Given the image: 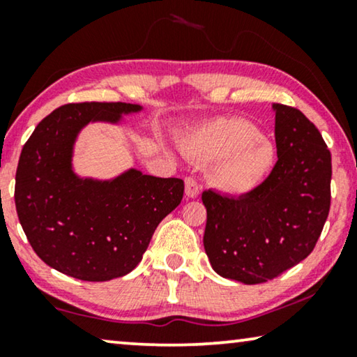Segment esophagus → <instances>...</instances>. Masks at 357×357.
<instances>
[{
	"label": "esophagus",
	"instance_id": "1",
	"mask_svg": "<svg viewBox=\"0 0 357 357\" xmlns=\"http://www.w3.org/2000/svg\"><path fill=\"white\" fill-rule=\"evenodd\" d=\"M198 193H199V185L197 180L193 177L185 178V195H187L188 198H197Z\"/></svg>",
	"mask_w": 357,
	"mask_h": 357
}]
</instances>
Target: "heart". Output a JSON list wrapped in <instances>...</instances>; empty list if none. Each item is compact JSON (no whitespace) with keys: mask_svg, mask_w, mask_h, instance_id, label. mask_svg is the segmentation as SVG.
Here are the masks:
<instances>
[{"mask_svg":"<svg viewBox=\"0 0 357 357\" xmlns=\"http://www.w3.org/2000/svg\"><path fill=\"white\" fill-rule=\"evenodd\" d=\"M193 159L211 162L214 187L224 193L243 195L255 190L275 165L273 144L245 119H221L190 133L183 141Z\"/></svg>","mask_w":357,"mask_h":357,"instance_id":"obj_1","label":"heart"}]
</instances>
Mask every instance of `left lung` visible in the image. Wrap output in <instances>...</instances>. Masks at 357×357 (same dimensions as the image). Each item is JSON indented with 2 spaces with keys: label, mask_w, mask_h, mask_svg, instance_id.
I'll use <instances>...</instances> for the list:
<instances>
[{
  "label": "left lung",
  "mask_w": 357,
  "mask_h": 357,
  "mask_svg": "<svg viewBox=\"0 0 357 357\" xmlns=\"http://www.w3.org/2000/svg\"><path fill=\"white\" fill-rule=\"evenodd\" d=\"M273 109L278 160L270 175L238 198L202 195L213 270L243 284L270 281L309 257L330 213L331 154L320 131L294 107Z\"/></svg>",
  "instance_id": "1"
}]
</instances>
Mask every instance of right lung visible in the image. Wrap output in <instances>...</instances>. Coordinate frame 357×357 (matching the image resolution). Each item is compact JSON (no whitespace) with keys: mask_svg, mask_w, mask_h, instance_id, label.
<instances>
[{"mask_svg":"<svg viewBox=\"0 0 357 357\" xmlns=\"http://www.w3.org/2000/svg\"><path fill=\"white\" fill-rule=\"evenodd\" d=\"M141 110L125 102L58 107L36 126L16 170L14 202L33 252L68 276L109 281L135 270L159 222L183 198V180L131 169L112 182L71 170L76 135L89 121Z\"/></svg>","mask_w":357,"mask_h":357,"instance_id":"obj_1","label":"right lung"}]
</instances>
